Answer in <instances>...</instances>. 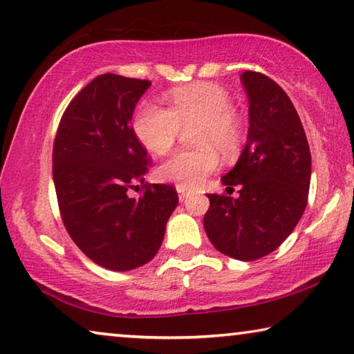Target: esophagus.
<instances>
[{
  "label": "esophagus",
  "mask_w": 354,
  "mask_h": 354,
  "mask_svg": "<svg viewBox=\"0 0 354 354\" xmlns=\"http://www.w3.org/2000/svg\"><path fill=\"white\" fill-rule=\"evenodd\" d=\"M176 190H178V195H179V201H184L186 200L189 195H190V192L187 189H183V187H176Z\"/></svg>",
  "instance_id": "1"
}]
</instances>
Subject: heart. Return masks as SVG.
I'll return each mask as SVG.
<instances>
[{
  "instance_id": "obj_1",
  "label": "heart",
  "mask_w": 354,
  "mask_h": 354,
  "mask_svg": "<svg viewBox=\"0 0 354 354\" xmlns=\"http://www.w3.org/2000/svg\"><path fill=\"white\" fill-rule=\"evenodd\" d=\"M168 109L154 102L138 106L133 116V133L138 142L156 156L175 147L181 127H195L197 149L173 154L157 168L162 181L183 189L198 187L217 170L221 157H230L241 145V124L233 113V102L221 86L212 83L176 88L168 93Z\"/></svg>"
}]
</instances>
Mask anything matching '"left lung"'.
<instances>
[{
	"mask_svg": "<svg viewBox=\"0 0 354 354\" xmlns=\"http://www.w3.org/2000/svg\"><path fill=\"white\" fill-rule=\"evenodd\" d=\"M248 142L236 165L222 178L239 197L207 194L206 234L222 254L254 261L276 250L298 225L310 186L312 157L293 102L276 82L245 71Z\"/></svg>",
	"mask_w": 354,
	"mask_h": 354,
	"instance_id": "obj_1",
	"label": "left lung"
}]
</instances>
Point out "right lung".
I'll return each mask as SVG.
<instances>
[{
    "label": "right lung",
    "instance_id": "obj_1",
    "mask_svg": "<svg viewBox=\"0 0 354 354\" xmlns=\"http://www.w3.org/2000/svg\"><path fill=\"white\" fill-rule=\"evenodd\" d=\"M148 80L99 75L67 105L53 143L63 223L89 260L131 271L153 260L178 205L176 189L148 184L151 160L131 126ZM142 188L138 199L131 189Z\"/></svg>",
    "mask_w": 354,
    "mask_h": 354
}]
</instances>
